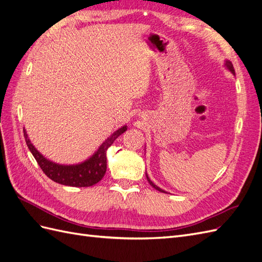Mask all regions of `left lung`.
<instances>
[{
	"label": "left lung",
	"mask_w": 262,
	"mask_h": 262,
	"mask_svg": "<svg viewBox=\"0 0 262 262\" xmlns=\"http://www.w3.org/2000/svg\"><path fill=\"white\" fill-rule=\"evenodd\" d=\"M226 66H227V68L230 70V72L232 73V74H235V69H234V66H232V63L229 61V60H227V61H226ZM145 176H146V180L148 181V183H150V185L151 186H153L155 189H158V190H160V192H162V193H166V192H164V190L163 189H161L160 187H158L157 185H155V184H153L152 182H151V180L150 179H148V176H147V174H145Z\"/></svg>",
	"instance_id": "obj_1"
}]
</instances>
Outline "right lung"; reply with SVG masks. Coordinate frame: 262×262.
Returning <instances> with one entry per match:
<instances>
[{"label":"right lung","mask_w":262,"mask_h":262,"mask_svg":"<svg viewBox=\"0 0 262 262\" xmlns=\"http://www.w3.org/2000/svg\"><path fill=\"white\" fill-rule=\"evenodd\" d=\"M125 125L117 130L110 138L104 141L93 157L82 162V163L76 165H59L48 161L35 148V146L31 143L30 139H28L25 130L23 131L28 148H30L33 157L36 160L41 171L47 175V178L56 183L62 184V185L88 187L95 185L99 181L102 180L105 171H107V157H105V152H107L108 147L115 142V140L120 134L125 132Z\"/></svg>","instance_id":"add662e5"}]
</instances>
